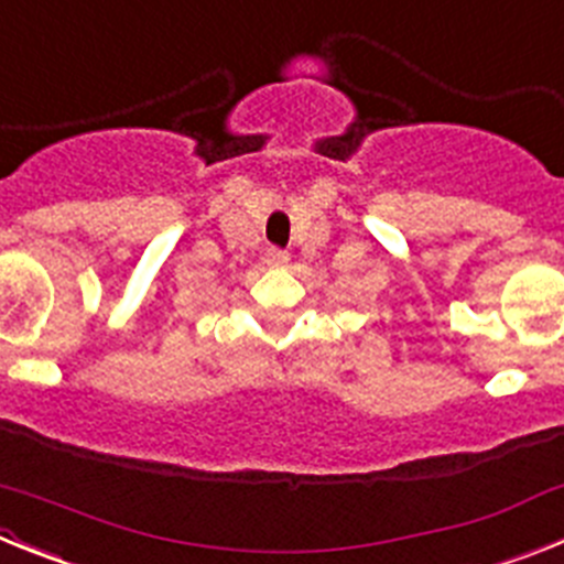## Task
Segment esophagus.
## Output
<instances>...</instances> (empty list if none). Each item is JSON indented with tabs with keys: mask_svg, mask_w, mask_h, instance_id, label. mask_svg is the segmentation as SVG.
Returning <instances> with one entry per match:
<instances>
[{
	"mask_svg": "<svg viewBox=\"0 0 564 564\" xmlns=\"http://www.w3.org/2000/svg\"><path fill=\"white\" fill-rule=\"evenodd\" d=\"M288 262H291V257H288L285 251H279V248H268V253H265L268 268H285Z\"/></svg>",
	"mask_w": 564,
	"mask_h": 564,
	"instance_id": "1",
	"label": "esophagus"
}]
</instances>
